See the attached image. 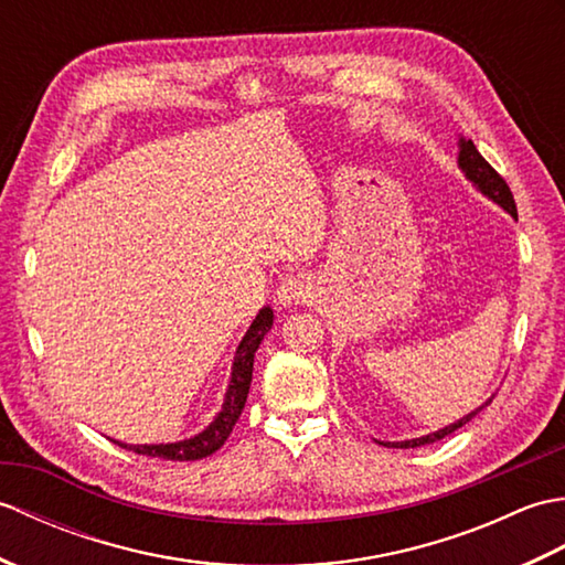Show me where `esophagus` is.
<instances>
[{"label":"esophagus","mask_w":565,"mask_h":565,"mask_svg":"<svg viewBox=\"0 0 565 565\" xmlns=\"http://www.w3.org/2000/svg\"><path fill=\"white\" fill-rule=\"evenodd\" d=\"M276 296H279L281 306L306 303L310 298V281L301 274H286L279 284V289H276Z\"/></svg>","instance_id":"34e87169"}]
</instances>
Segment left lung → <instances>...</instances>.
I'll return each mask as SVG.
<instances>
[{
    "instance_id": "1",
    "label": "left lung",
    "mask_w": 565,
    "mask_h": 565,
    "mask_svg": "<svg viewBox=\"0 0 565 565\" xmlns=\"http://www.w3.org/2000/svg\"><path fill=\"white\" fill-rule=\"evenodd\" d=\"M459 164H461V170L466 172V177L471 179V182L483 191L486 196H490L493 199L495 203H500L502 209H505L508 213H512L514 218H518V203H514V196H512V191H510V186H508V182L505 179H502L493 167H490V162L483 158L481 152L476 150V146L471 140H461V152H459ZM490 403V401H488ZM486 403V405H488ZM486 405H481L478 407L476 413H471V415H466L463 419H459V423H454V425H449V427H444V429H439V431H435V435H427V437H419V439H407V441H388V444H383V447H401V449H415V447H423V444H431V441H439V439H444L447 435H451V431H456L459 427H463L468 419H471L473 415H478L483 411Z\"/></svg>"
}]
</instances>
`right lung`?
<instances>
[{
    "instance_id": "add662e5",
    "label": "right lung",
    "mask_w": 565,
    "mask_h": 565,
    "mask_svg": "<svg viewBox=\"0 0 565 565\" xmlns=\"http://www.w3.org/2000/svg\"><path fill=\"white\" fill-rule=\"evenodd\" d=\"M271 318H274L271 310L262 308L255 322L249 326L243 342H239L235 364H233V379L225 393L223 411L213 419V425L209 429H203L194 439L177 441V444H138L136 447V444L116 441L118 447L142 454V456H152V459L158 456V459H167V461H196V459H203V456H211L213 451H218L225 444V439L231 437L237 417L245 407L249 383H252V362H255V352L259 342L264 340V334H267L271 328Z\"/></svg>"
}]
</instances>
